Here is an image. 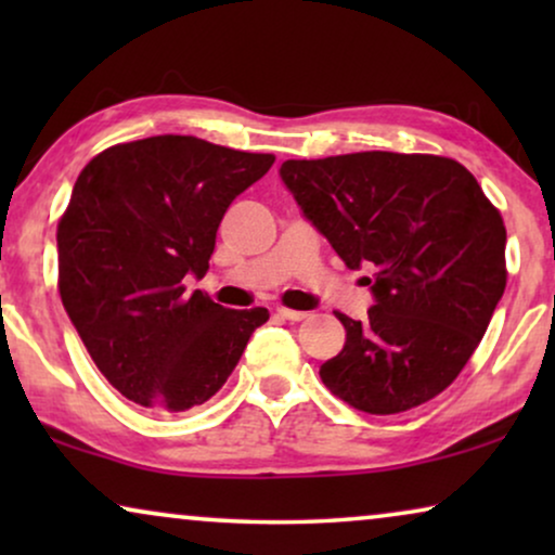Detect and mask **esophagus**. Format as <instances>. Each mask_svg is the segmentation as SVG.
Masks as SVG:
<instances>
[{
    "label": "esophagus",
    "mask_w": 555,
    "mask_h": 555,
    "mask_svg": "<svg viewBox=\"0 0 555 555\" xmlns=\"http://www.w3.org/2000/svg\"><path fill=\"white\" fill-rule=\"evenodd\" d=\"M278 315L285 318V321H293V323L306 321V318H308L306 310H291V308H278Z\"/></svg>",
    "instance_id": "obj_1"
}]
</instances>
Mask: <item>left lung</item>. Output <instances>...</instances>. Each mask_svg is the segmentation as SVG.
<instances>
[{
  "label": "left lung",
  "mask_w": 555,
  "mask_h": 555,
  "mask_svg": "<svg viewBox=\"0 0 555 555\" xmlns=\"http://www.w3.org/2000/svg\"><path fill=\"white\" fill-rule=\"evenodd\" d=\"M280 179L348 270H374L369 315L336 313L346 344L323 384L366 414L435 399L505 293V224L477 179L452 158L391 151L285 162Z\"/></svg>",
  "instance_id": "8db88e82"
}]
</instances>
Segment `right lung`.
<instances>
[{
	"label": "right lung",
	"mask_w": 555,
	"mask_h": 555,
	"mask_svg": "<svg viewBox=\"0 0 555 555\" xmlns=\"http://www.w3.org/2000/svg\"><path fill=\"white\" fill-rule=\"evenodd\" d=\"M275 164L194 139L118 143L80 171L57 224L60 298L113 389L186 412L222 389L268 308L230 310L202 280L230 204Z\"/></svg>",
	"instance_id": "right-lung-1"
}]
</instances>
